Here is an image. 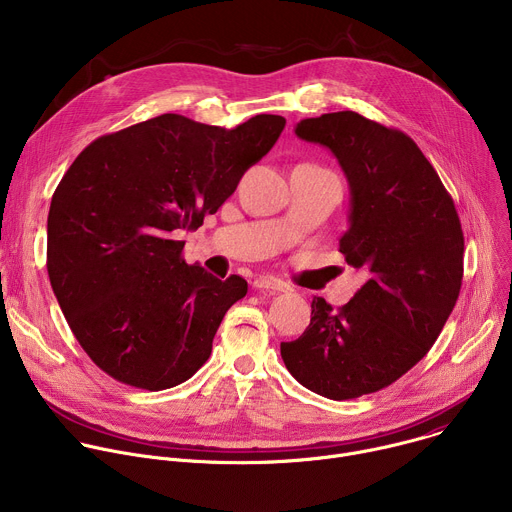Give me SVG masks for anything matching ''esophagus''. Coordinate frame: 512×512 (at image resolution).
I'll use <instances>...</instances> for the list:
<instances>
[{
	"instance_id": "obj_1",
	"label": "esophagus",
	"mask_w": 512,
	"mask_h": 512,
	"mask_svg": "<svg viewBox=\"0 0 512 512\" xmlns=\"http://www.w3.org/2000/svg\"><path fill=\"white\" fill-rule=\"evenodd\" d=\"M253 289L269 291V294H275V291H277V294H279V291L287 289V285L283 281L271 277V275H259V277L253 279Z\"/></svg>"
}]
</instances>
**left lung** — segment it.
Listing matches in <instances>:
<instances>
[{
	"label": "left lung",
	"instance_id": "left-lung-1",
	"mask_svg": "<svg viewBox=\"0 0 512 512\" xmlns=\"http://www.w3.org/2000/svg\"><path fill=\"white\" fill-rule=\"evenodd\" d=\"M296 135L340 162L352 196L340 253L369 279L338 310L314 298L310 326L281 342V358L306 389L356 399L401 379L440 336L460 296L464 233L450 192L403 131L338 111L300 121Z\"/></svg>",
	"mask_w": 512,
	"mask_h": 512
}]
</instances>
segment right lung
Returning <instances> with one entry per match:
<instances>
[{"label":"right lung","mask_w":512,"mask_h":512,"mask_svg":"<svg viewBox=\"0 0 512 512\" xmlns=\"http://www.w3.org/2000/svg\"><path fill=\"white\" fill-rule=\"evenodd\" d=\"M283 127L281 115L225 129L164 113L97 137L66 170L48 212V277L103 373L162 391L208 360L247 281L188 265L178 235L223 206Z\"/></svg>","instance_id":"right-lung-1"}]
</instances>
